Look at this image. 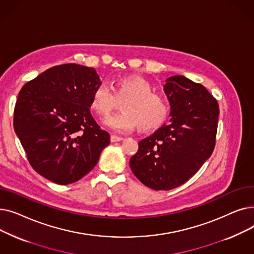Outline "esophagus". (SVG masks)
<instances>
[{
  "mask_svg": "<svg viewBox=\"0 0 254 254\" xmlns=\"http://www.w3.org/2000/svg\"><path fill=\"white\" fill-rule=\"evenodd\" d=\"M110 140H111V142H112V143H114V142H119V141L124 140V138H123V137L115 136V135H112V136L110 137Z\"/></svg>",
  "mask_w": 254,
  "mask_h": 254,
  "instance_id": "34e87169",
  "label": "esophagus"
}]
</instances>
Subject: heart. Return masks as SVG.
I'll use <instances>...</instances> for the list:
<instances>
[{"mask_svg": "<svg viewBox=\"0 0 254 254\" xmlns=\"http://www.w3.org/2000/svg\"><path fill=\"white\" fill-rule=\"evenodd\" d=\"M108 85L100 83L91 93L90 105L99 116H107L114 108L117 101L122 104L123 112L111 115L104 124L115 131H128L136 127L142 130H154L161 127L170 112L168 100L154 91L153 85L139 75L117 78Z\"/></svg>", "mask_w": 254, "mask_h": 254, "instance_id": "1", "label": "heart"}]
</instances>
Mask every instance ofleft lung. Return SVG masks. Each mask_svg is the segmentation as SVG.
Wrapping results in <instances>:
<instances>
[{"label": "left lung", "mask_w": 254, "mask_h": 254, "mask_svg": "<svg viewBox=\"0 0 254 254\" xmlns=\"http://www.w3.org/2000/svg\"><path fill=\"white\" fill-rule=\"evenodd\" d=\"M166 82L171 123L141 140L129 159L135 176L154 190L176 189L195 174L214 150L218 125V103L206 87L181 75Z\"/></svg>", "instance_id": "1"}]
</instances>
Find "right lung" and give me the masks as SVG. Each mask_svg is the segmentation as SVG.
I'll use <instances>...</instances> for the list:
<instances>
[{
	"instance_id": "add662e5",
	"label": "right lung",
	"mask_w": 254,
	"mask_h": 254,
	"mask_svg": "<svg viewBox=\"0 0 254 254\" xmlns=\"http://www.w3.org/2000/svg\"><path fill=\"white\" fill-rule=\"evenodd\" d=\"M96 70L77 64L52 66L22 86L13 126L33 169L65 185L84 177L110 144L108 131L93 119Z\"/></svg>"
}]
</instances>
